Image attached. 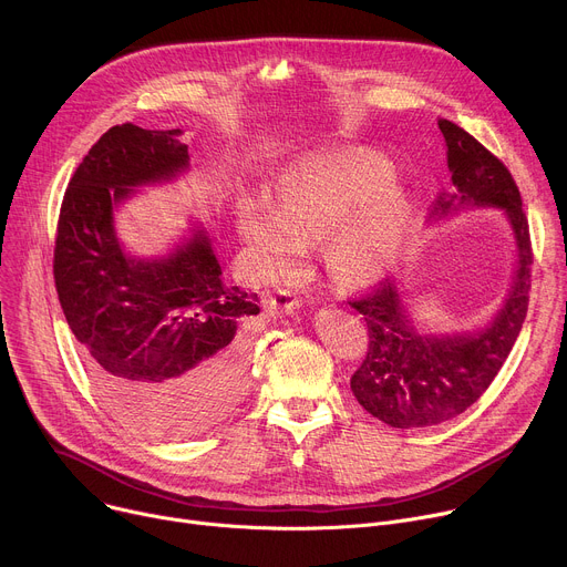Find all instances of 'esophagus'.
Returning <instances> with one entry per match:
<instances>
[{
    "label": "esophagus",
    "mask_w": 567,
    "mask_h": 567,
    "mask_svg": "<svg viewBox=\"0 0 567 567\" xmlns=\"http://www.w3.org/2000/svg\"><path fill=\"white\" fill-rule=\"evenodd\" d=\"M269 305H271V309H276V311H293V309H298L302 302H300V298H298L293 291H289V289H276V291H271V296H269Z\"/></svg>",
    "instance_id": "1"
}]
</instances>
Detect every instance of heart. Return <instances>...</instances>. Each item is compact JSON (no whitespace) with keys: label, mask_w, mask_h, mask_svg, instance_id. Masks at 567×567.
Instances as JSON below:
<instances>
[{"label":"heart","mask_w":567,"mask_h":567,"mask_svg":"<svg viewBox=\"0 0 567 567\" xmlns=\"http://www.w3.org/2000/svg\"><path fill=\"white\" fill-rule=\"evenodd\" d=\"M394 171L370 152L316 156L287 171L278 206L254 197L239 210V230L267 271L289 267L302 241L332 233L326 260L350 282L377 278L409 228V199Z\"/></svg>","instance_id":"obj_1"}]
</instances>
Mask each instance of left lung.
<instances>
[{"label": "left lung", "instance_id": "1", "mask_svg": "<svg viewBox=\"0 0 567 567\" xmlns=\"http://www.w3.org/2000/svg\"><path fill=\"white\" fill-rule=\"evenodd\" d=\"M457 195H440L435 213L457 204L501 206L509 215L518 271L503 311L475 337H420L399 302L396 287L374 282L350 300L368 326V352L350 379L361 406L392 429H426L449 422L475 403L507 361L527 316L532 289V239L518 186L503 161L455 123L437 121Z\"/></svg>", "mask_w": 567, "mask_h": 567}]
</instances>
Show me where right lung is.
Returning <instances> with one entry per match:
<instances>
[{
    "instance_id": "1",
    "label": "right lung",
    "mask_w": 567,
    "mask_h": 567,
    "mask_svg": "<svg viewBox=\"0 0 567 567\" xmlns=\"http://www.w3.org/2000/svg\"><path fill=\"white\" fill-rule=\"evenodd\" d=\"M179 134L107 130L64 190L53 249L58 300L92 383L121 420L164 440L197 435L230 411L251 348L245 322L260 311L258 293L221 282L204 233L166 260L118 247L112 208L188 166Z\"/></svg>"
}]
</instances>
